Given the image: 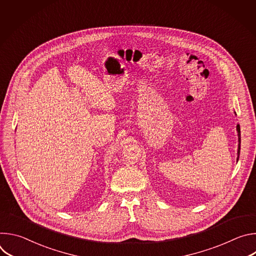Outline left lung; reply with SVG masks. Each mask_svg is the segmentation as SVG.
<instances>
[{
    "label": "left lung",
    "mask_w": 256,
    "mask_h": 256,
    "mask_svg": "<svg viewBox=\"0 0 256 256\" xmlns=\"http://www.w3.org/2000/svg\"><path fill=\"white\" fill-rule=\"evenodd\" d=\"M236 114V112H235ZM236 130H237V134H238V151H237V162L239 160V155H240V142H241V136H240V126L237 124L236 126Z\"/></svg>",
    "instance_id": "obj_1"
}]
</instances>
